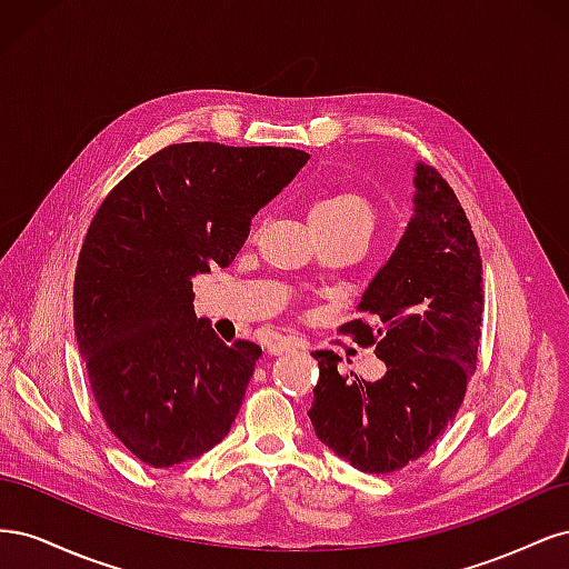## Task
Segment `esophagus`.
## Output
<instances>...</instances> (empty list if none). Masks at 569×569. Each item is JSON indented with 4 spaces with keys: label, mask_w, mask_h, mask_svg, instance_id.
Segmentation results:
<instances>
[{
    "label": "esophagus",
    "mask_w": 569,
    "mask_h": 569,
    "mask_svg": "<svg viewBox=\"0 0 569 569\" xmlns=\"http://www.w3.org/2000/svg\"><path fill=\"white\" fill-rule=\"evenodd\" d=\"M299 347H301V343L297 339H274V341L268 343V351L272 356H280V353H287V351H295Z\"/></svg>",
    "instance_id": "obj_1"
}]
</instances>
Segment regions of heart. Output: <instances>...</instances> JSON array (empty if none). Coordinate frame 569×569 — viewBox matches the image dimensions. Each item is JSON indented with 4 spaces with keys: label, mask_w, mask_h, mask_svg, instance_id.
<instances>
[{
    "label": "heart",
    "mask_w": 569,
    "mask_h": 569,
    "mask_svg": "<svg viewBox=\"0 0 569 569\" xmlns=\"http://www.w3.org/2000/svg\"><path fill=\"white\" fill-rule=\"evenodd\" d=\"M311 222L320 234L335 230H363L370 234L375 211L372 203L356 189H335L313 201Z\"/></svg>",
    "instance_id": "heart-1"
}]
</instances>
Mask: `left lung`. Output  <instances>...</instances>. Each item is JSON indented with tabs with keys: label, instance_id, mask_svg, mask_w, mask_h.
<instances>
[{
	"label": "left lung",
	"instance_id": "8db88e82",
	"mask_svg": "<svg viewBox=\"0 0 569 569\" xmlns=\"http://www.w3.org/2000/svg\"><path fill=\"white\" fill-rule=\"evenodd\" d=\"M412 203L406 234L358 303L377 325L358 318L339 327L360 347H375L387 375L366 382L343 375L337 353H313L320 377L308 418L316 435L370 475L401 470L429 451L477 368L485 289L470 220L432 166H416Z\"/></svg>",
	"mask_w": 569,
	"mask_h": 569
}]
</instances>
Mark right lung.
Listing matches in <instances>:
<instances>
[{
  "instance_id": "obj_1",
  "label": "right lung",
  "mask_w": 569,
  "mask_h": 569,
  "mask_svg": "<svg viewBox=\"0 0 569 569\" xmlns=\"http://www.w3.org/2000/svg\"><path fill=\"white\" fill-rule=\"evenodd\" d=\"M306 161L291 147L170 144L97 209L76 268V337L101 418L151 468L230 432L261 347L222 343L194 316L192 278L234 261L251 218Z\"/></svg>"
}]
</instances>
